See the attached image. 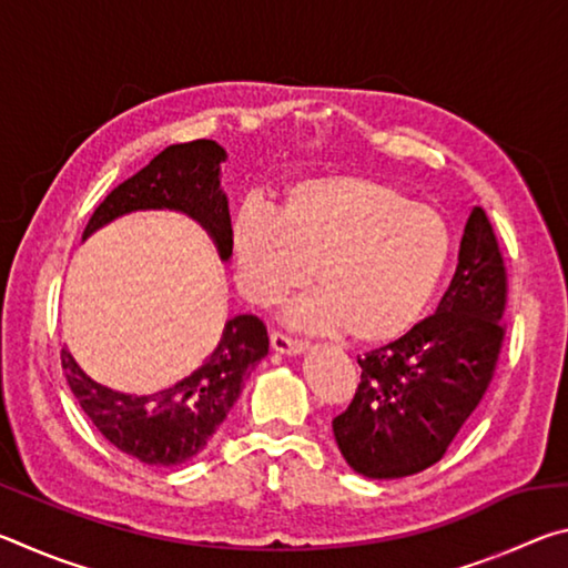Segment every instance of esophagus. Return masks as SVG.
<instances>
[{
    "mask_svg": "<svg viewBox=\"0 0 568 568\" xmlns=\"http://www.w3.org/2000/svg\"><path fill=\"white\" fill-rule=\"evenodd\" d=\"M271 343H273V348H275L277 353H287V355L303 353L305 345H307L305 341L293 338V335H287V333H283V331H273V333H271Z\"/></svg>",
    "mask_w": 568,
    "mask_h": 568,
    "instance_id": "obj_1",
    "label": "esophagus"
}]
</instances>
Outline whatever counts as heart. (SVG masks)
I'll list each match as a JSON object with an SVG mask.
<instances>
[{"label":"heart","mask_w":568,"mask_h":568,"mask_svg":"<svg viewBox=\"0 0 568 568\" xmlns=\"http://www.w3.org/2000/svg\"><path fill=\"white\" fill-rule=\"evenodd\" d=\"M227 243L250 303H281L313 271L318 291L287 318L301 328H345L358 343L396 341L423 318L454 245L438 207L353 172L287 182L277 213L245 200L230 217Z\"/></svg>","instance_id":"heart-1"}]
</instances>
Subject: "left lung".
Wrapping results in <instances>:
<instances>
[{"label":"left lung","instance_id":"1","mask_svg":"<svg viewBox=\"0 0 568 568\" xmlns=\"http://www.w3.org/2000/svg\"><path fill=\"white\" fill-rule=\"evenodd\" d=\"M508 275L484 207H474L458 265L434 315L358 355L361 383L333 434L353 470L403 478L446 456L491 386L506 338Z\"/></svg>","mask_w":568,"mask_h":568}]
</instances>
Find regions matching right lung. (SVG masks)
<instances>
[{
  "instance_id": "obj_1",
  "label": "right lung",
  "mask_w": 568,
  "mask_h": 568,
  "mask_svg": "<svg viewBox=\"0 0 568 568\" xmlns=\"http://www.w3.org/2000/svg\"><path fill=\"white\" fill-rule=\"evenodd\" d=\"M225 150L213 140L170 145L150 165L120 182L94 210L84 237L132 210H182L213 235L227 261V197L220 190ZM267 355V328L257 315H235L225 323L207 358L152 396H124L84 376L70 351L62 348V368L82 410L100 434L122 454L150 466H178L203 450L243 390L261 358Z\"/></svg>"
}]
</instances>
